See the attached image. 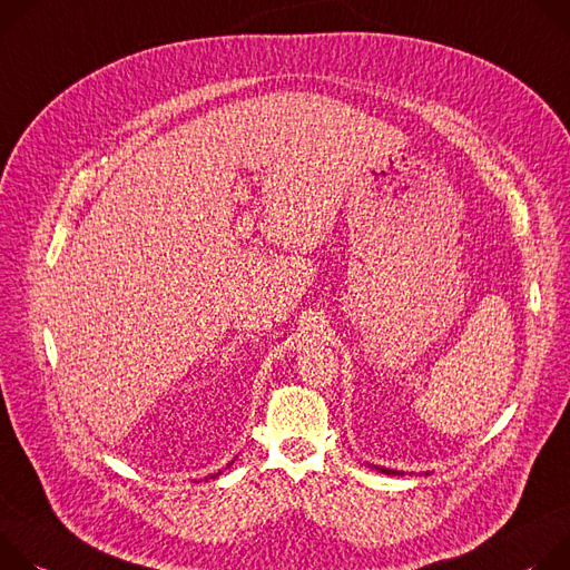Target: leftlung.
<instances>
[{"instance_id": "1", "label": "left lung", "mask_w": 570, "mask_h": 570, "mask_svg": "<svg viewBox=\"0 0 570 570\" xmlns=\"http://www.w3.org/2000/svg\"><path fill=\"white\" fill-rule=\"evenodd\" d=\"M381 471L387 473V475H396V473H399V471H392V469H381ZM401 475H403V473H401Z\"/></svg>"}]
</instances>
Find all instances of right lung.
<instances>
[{"label": "right lung", "mask_w": 570, "mask_h": 570, "mask_svg": "<svg viewBox=\"0 0 570 570\" xmlns=\"http://www.w3.org/2000/svg\"><path fill=\"white\" fill-rule=\"evenodd\" d=\"M217 475H219V473H215V475H213V478H217Z\"/></svg>", "instance_id": "right-lung-1"}]
</instances>
